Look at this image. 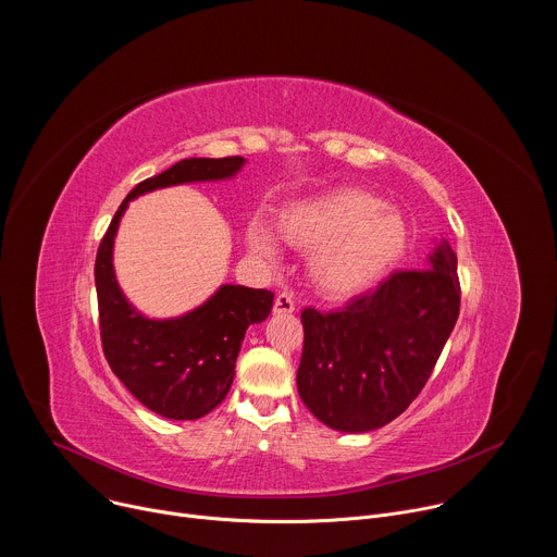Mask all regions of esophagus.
I'll return each mask as SVG.
<instances>
[{
	"mask_svg": "<svg viewBox=\"0 0 557 557\" xmlns=\"http://www.w3.org/2000/svg\"><path fill=\"white\" fill-rule=\"evenodd\" d=\"M273 310L277 314H286V312H293L295 310V299L290 293H277L275 297V304H273Z\"/></svg>",
	"mask_w": 557,
	"mask_h": 557,
	"instance_id": "esophagus-1",
	"label": "esophagus"
}]
</instances>
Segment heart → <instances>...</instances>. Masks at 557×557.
Here are the masks:
<instances>
[{
	"label": "heart",
	"mask_w": 557,
	"mask_h": 557,
	"mask_svg": "<svg viewBox=\"0 0 557 557\" xmlns=\"http://www.w3.org/2000/svg\"><path fill=\"white\" fill-rule=\"evenodd\" d=\"M295 247L312 249L310 275L322 293L350 297L374 284L408 247V224L372 191L344 187L290 205L280 222ZM262 260L280 256L277 237L262 224L249 233Z\"/></svg>",
	"instance_id": "1"
}]
</instances>
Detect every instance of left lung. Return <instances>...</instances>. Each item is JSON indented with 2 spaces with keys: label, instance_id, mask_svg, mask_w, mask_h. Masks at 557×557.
Segmentation results:
<instances>
[{
  "label": "left lung",
  "instance_id": "obj_1",
  "mask_svg": "<svg viewBox=\"0 0 557 557\" xmlns=\"http://www.w3.org/2000/svg\"><path fill=\"white\" fill-rule=\"evenodd\" d=\"M425 271H396L333 312L301 310L297 389L339 432H370L408 410L425 387L460 310L458 260L447 240Z\"/></svg>",
  "mask_w": 557,
  "mask_h": 557
}]
</instances>
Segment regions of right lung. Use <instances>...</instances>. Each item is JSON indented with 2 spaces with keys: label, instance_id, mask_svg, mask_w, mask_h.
I'll list each match as a JSON object with an SVG mask.
<instances>
[{
  "label": "right lung",
  "instance_id": "add662e5",
  "mask_svg": "<svg viewBox=\"0 0 557 557\" xmlns=\"http://www.w3.org/2000/svg\"><path fill=\"white\" fill-rule=\"evenodd\" d=\"M243 163V156L185 158L158 176L140 181L116 209L97 251L95 282L103 355L136 399L165 419L194 421L224 399L245 333L251 324L267 320L273 293L226 284L185 317L147 320L127 304L116 284L114 233L132 198L158 187L228 178Z\"/></svg>",
  "mask_w": 557,
  "mask_h": 557
}]
</instances>
